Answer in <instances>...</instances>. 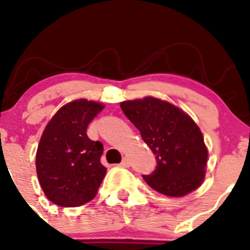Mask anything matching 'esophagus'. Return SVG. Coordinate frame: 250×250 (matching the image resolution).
<instances>
[{"instance_id": "1", "label": "esophagus", "mask_w": 250, "mask_h": 250, "mask_svg": "<svg viewBox=\"0 0 250 250\" xmlns=\"http://www.w3.org/2000/svg\"><path fill=\"white\" fill-rule=\"evenodd\" d=\"M121 167H125V168H128L129 167V160L127 157H123L121 162Z\"/></svg>"}]
</instances>
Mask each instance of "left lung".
Listing matches in <instances>:
<instances>
[{"instance_id": "obj_1", "label": "left lung", "mask_w": 250, "mask_h": 250, "mask_svg": "<svg viewBox=\"0 0 250 250\" xmlns=\"http://www.w3.org/2000/svg\"><path fill=\"white\" fill-rule=\"evenodd\" d=\"M121 107L157 158V169L143 176L150 188L173 198L196 190L206 177L208 149L194 119L153 96L122 101Z\"/></svg>"}]
</instances>
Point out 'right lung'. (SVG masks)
<instances>
[{"label":"right lung","instance_id":"obj_1","mask_svg":"<svg viewBox=\"0 0 250 250\" xmlns=\"http://www.w3.org/2000/svg\"><path fill=\"white\" fill-rule=\"evenodd\" d=\"M101 103L73 100L54 114L41 136L36 154L38 181L56 206L79 207L91 202L106 174L100 141L88 139V123L104 109Z\"/></svg>","mask_w":250,"mask_h":250}]
</instances>
